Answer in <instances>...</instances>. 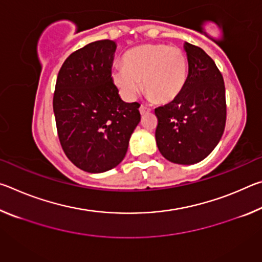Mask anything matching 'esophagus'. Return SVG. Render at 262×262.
<instances>
[{
  "label": "esophagus",
  "instance_id": "esophagus-1",
  "mask_svg": "<svg viewBox=\"0 0 262 262\" xmlns=\"http://www.w3.org/2000/svg\"><path fill=\"white\" fill-rule=\"evenodd\" d=\"M150 111H151V110H150L149 107H147V106H143V105H141V106H140V113H141L142 115L149 113Z\"/></svg>",
  "mask_w": 262,
  "mask_h": 262
}]
</instances>
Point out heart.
Masks as SVG:
<instances>
[{"label":"heart","mask_w":262,"mask_h":262,"mask_svg":"<svg viewBox=\"0 0 262 262\" xmlns=\"http://www.w3.org/2000/svg\"><path fill=\"white\" fill-rule=\"evenodd\" d=\"M187 73V57L180 48L147 43L127 51L122 56V66L113 68L111 78L128 101L136 99L143 81L150 99L170 103L183 92Z\"/></svg>","instance_id":"1"}]
</instances>
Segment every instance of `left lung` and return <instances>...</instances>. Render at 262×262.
<instances>
[{
	"label": "left lung",
	"mask_w": 262,
	"mask_h": 262,
	"mask_svg": "<svg viewBox=\"0 0 262 262\" xmlns=\"http://www.w3.org/2000/svg\"><path fill=\"white\" fill-rule=\"evenodd\" d=\"M188 76L179 97L155 108L156 143L167 161L183 165L201 162L219 144L225 128L223 76L211 57L192 43L184 45Z\"/></svg>",
	"instance_id": "left-lung-1"
}]
</instances>
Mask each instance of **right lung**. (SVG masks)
Here are the masks:
<instances>
[{"mask_svg":"<svg viewBox=\"0 0 262 262\" xmlns=\"http://www.w3.org/2000/svg\"><path fill=\"white\" fill-rule=\"evenodd\" d=\"M115 50L108 39L88 43L66 59L56 78L53 110L61 147L90 173L121 163L141 120L140 104L123 101L111 78Z\"/></svg>","mask_w":262,"mask_h":262,"instance_id":"right-lung-1","label":"right lung"}]
</instances>
